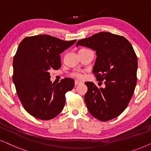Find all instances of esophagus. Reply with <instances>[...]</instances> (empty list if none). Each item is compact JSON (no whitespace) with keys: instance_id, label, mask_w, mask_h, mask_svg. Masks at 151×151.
<instances>
[{"instance_id":"34e87169","label":"esophagus","mask_w":151,"mask_h":151,"mask_svg":"<svg viewBox=\"0 0 151 151\" xmlns=\"http://www.w3.org/2000/svg\"><path fill=\"white\" fill-rule=\"evenodd\" d=\"M81 84V82L78 81V80H75V85L76 86L78 85V84Z\"/></svg>"}]
</instances>
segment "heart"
<instances>
[{"label": "heart", "instance_id": "b5f03b06", "mask_svg": "<svg viewBox=\"0 0 151 151\" xmlns=\"http://www.w3.org/2000/svg\"><path fill=\"white\" fill-rule=\"evenodd\" d=\"M71 76L73 78H75L76 79H79V80H81L82 78H83V75H82L81 73H80V72H78V71L73 72Z\"/></svg>", "mask_w": 151, "mask_h": 151}]
</instances>
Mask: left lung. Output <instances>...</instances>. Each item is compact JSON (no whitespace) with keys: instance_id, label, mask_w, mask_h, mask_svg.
Wrapping results in <instances>:
<instances>
[{"instance_id":"left-lung-1","label":"left lung","mask_w":151,"mask_h":151,"mask_svg":"<svg viewBox=\"0 0 151 151\" xmlns=\"http://www.w3.org/2000/svg\"><path fill=\"white\" fill-rule=\"evenodd\" d=\"M79 45L96 51L93 73L104 88L86 82L84 101L89 113L99 120H111L121 114L133 96L137 83V58L131 43L124 36L99 32L78 40Z\"/></svg>"}]
</instances>
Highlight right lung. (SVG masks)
I'll list each match as a JSON object with an SVG mask.
<instances>
[{
    "instance_id": "right-lung-1",
    "label": "right lung",
    "mask_w": 151,
    "mask_h": 151,
    "mask_svg": "<svg viewBox=\"0 0 151 151\" xmlns=\"http://www.w3.org/2000/svg\"><path fill=\"white\" fill-rule=\"evenodd\" d=\"M76 42L49 35L24 38L13 60L12 79L24 109L42 120L56 117L65 104V93L73 89L74 80L65 78L59 83L50 81V70L61 67L60 54Z\"/></svg>"
}]
</instances>
